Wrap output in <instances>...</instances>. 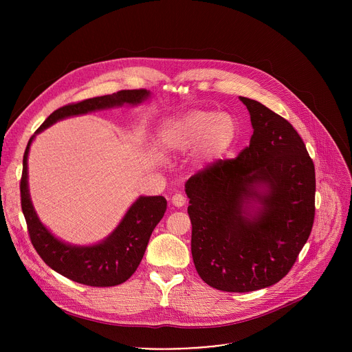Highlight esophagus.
<instances>
[{
  "mask_svg": "<svg viewBox=\"0 0 352 352\" xmlns=\"http://www.w3.org/2000/svg\"><path fill=\"white\" fill-rule=\"evenodd\" d=\"M171 204H173L175 208H182V206L186 204V197H185L182 193H175V195H173V197H171Z\"/></svg>",
  "mask_w": 352,
  "mask_h": 352,
  "instance_id": "34e87169",
  "label": "esophagus"
}]
</instances>
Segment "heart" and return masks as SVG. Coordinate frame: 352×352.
Listing matches in <instances>:
<instances>
[{
    "instance_id": "b5f03b06",
    "label": "heart",
    "mask_w": 352,
    "mask_h": 352,
    "mask_svg": "<svg viewBox=\"0 0 352 352\" xmlns=\"http://www.w3.org/2000/svg\"><path fill=\"white\" fill-rule=\"evenodd\" d=\"M236 135L235 120L217 111H192L167 121L160 138L168 150L186 152L202 143V153L208 160L223 156L234 143Z\"/></svg>"
}]
</instances>
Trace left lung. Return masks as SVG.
<instances>
[{
	"instance_id": "left-lung-1",
	"label": "left lung",
	"mask_w": 352,
	"mask_h": 352,
	"mask_svg": "<svg viewBox=\"0 0 352 352\" xmlns=\"http://www.w3.org/2000/svg\"><path fill=\"white\" fill-rule=\"evenodd\" d=\"M239 100L254 128L249 146L185 184L196 272L210 287L228 292L278 283L315 220V166L304 140L262 103Z\"/></svg>"
}]
</instances>
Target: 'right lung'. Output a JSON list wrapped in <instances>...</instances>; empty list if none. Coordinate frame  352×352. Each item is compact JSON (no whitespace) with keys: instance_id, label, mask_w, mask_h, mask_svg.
<instances>
[{"instance_id":"add662e5","label":"right lung","mask_w":352,"mask_h":352,"mask_svg":"<svg viewBox=\"0 0 352 352\" xmlns=\"http://www.w3.org/2000/svg\"><path fill=\"white\" fill-rule=\"evenodd\" d=\"M148 96L150 91L146 89L121 90L113 94L93 97L79 103L64 106L50 114L36 133H40L50 125L68 117L111 107H121L124 104H140L148 98ZM33 139L34 135L30 138L23 155L21 205L28 224L29 236L36 252L45 265L79 284L91 287H113L126 281L138 269L150 235L166 213V197H138L117 228L102 242L89 246L67 243L56 238L44 227L32 205L28 186V155Z\"/></svg>"}]
</instances>
